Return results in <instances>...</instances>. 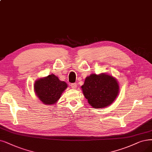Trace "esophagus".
<instances>
[{
    "instance_id": "34e87169",
    "label": "esophagus",
    "mask_w": 152,
    "mask_h": 152,
    "mask_svg": "<svg viewBox=\"0 0 152 152\" xmlns=\"http://www.w3.org/2000/svg\"><path fill=\"white\" fill-rule=\"evenodd\" d=\"M70 86H71V87H72V88H74V89H75V88H77V83H71Z\"/></svg>"
}]
</instances>
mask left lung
Returning <instances> with one entry per match:
<instances>
[{
  "label": "left lung",
  "instance_id": "1",
  "mask_svg": "<svg viewBox=\"0 0 152 152\" xmlns=\"http://www.w3.org/2000/svg\"><path fill=\"white\" fill-rule=\"evenodd\" d=\"M83 95L94 108H104L112 104L118 94L119 86L115 78L107 74H91L82 86Z\"/></svg>",
  "mask_w": 152,
  "mask_h": 152
}]
</instances>
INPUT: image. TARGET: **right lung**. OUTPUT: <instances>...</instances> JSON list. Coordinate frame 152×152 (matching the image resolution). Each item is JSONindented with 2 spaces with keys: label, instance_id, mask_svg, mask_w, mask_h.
Instances as JSON below:
<instances>
[{
  "label": "right lung",
  "instance_id": "obj_1",
  "mask_svg": "<svg viewBox=\"0 0 152 152\" xmlns=\"http://www.w3.org/2000/svg\"><path fill=\"white\" fill-rule=\"evenodd\" d=\"M66 87V83L64 81H60L53 74L40 78L34 84L35 94L40 101L46 105L56 103Z\"/></svg>",
  "mask_w": 152,
  "mask_h": 152
}]
</instances>
